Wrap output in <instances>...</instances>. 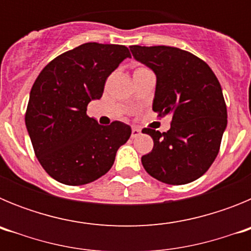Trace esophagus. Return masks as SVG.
Listing matches in <instances>:
<instances>
[{"label":"esophagus","instance_id":"1","mask_svg":"<svg viewBox=\"0 0 251 251\" xmlns=\"http://www.w3.org/2000/svg\"><path fill=\"white\" fill-rule=\"evenodd\" d=\"M139 134H141V130L138 128H132V138H136Z\"/></svg>","mask_w":251,"mask_h":251}]
</instances>
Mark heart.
Here are the masks:
<instances>
[{
  "label": "heart",
  "mask_w": 251,
  "mask_h": 251,
  "mask_svg": "<svg viewBox=\"0 0 251 251\" xmlns=\"http://www.w3.org/2000/svg\"><path fill=\"white\" fill-rule=\"evenodd\" d=\"M141 69H143V68H141ZM137 70H138V69H137Z\"/></svg>",
  "instance_id": "obj_1"
}]
</instances>
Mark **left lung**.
Returning <instances> with one entry per match:
<instances>
[{
  "instance_id": "8db88e82",
  "label": "left lung",
  "mask_w": 251,
  "mask_h": 251,
  "mask_svg": "<svg viewBox=\"0 0 251 251\" xmlns=\"http://www.w3.org/2000/svg\"><path fill=\"white\" fill-rule=\"evenodd\" d=\"M133 57L156 74L153 110L171 114L167 132L145 128L153 150L142 156L148 174L168 185L202 176L220 150L227 110L216 75L200 57L172 46H130Z\"/></svg>"
}]
</instances>
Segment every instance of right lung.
I'll return each instance as SVG.
<instances>
[{
  "label": "right lung",
  "mask_w": 251,
  "mask_h": 251,
  "mask_svg": "<svg viewBox=\"0 0 251 251\" xmlns=\"http://www.w3.org/2000/svg\"><path fill=\"white\" fill-rule=\"evenodd\" d=\"M123 45L86 43L59 55L31 88L25 123L40 165L64 185L80 186L105 175L129 139L128 124L100 126L86 106L100 99L104 84L124 59Z\"/></svg>",
  "instance_id": "right-lung-1"
}]
</instances>
